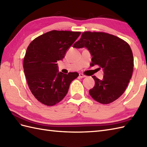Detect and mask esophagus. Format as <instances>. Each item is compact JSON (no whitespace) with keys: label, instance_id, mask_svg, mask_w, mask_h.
Segmentation results:
<instances>
[{"label":"esophagus","instance_id":"1","mask_svg":"<svg viewBox=\"0 0 147 147\" xmlns=\"http://www.w3.org/2000/svg\"><path fill=\"white\" fill-rule=\"evenodd\" d=\"M79 77L80 78H85L86 76L84 75V74H83L82 73H80V74H79Z\"/></svg>","mask_w":147,"mask_h":147}]
</instances>
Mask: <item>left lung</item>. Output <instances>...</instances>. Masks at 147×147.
<instances>
[{
    "label": "left lung",
    "instance_id": "left-lung-1",
    "mask_svg": "<svg viewBox=\"0 0 147 147\" xmlns=\"http://www.w3.org/2000/svg\"><path fill=\"white\" fill-rule=\"evenodd\" d=\"M73 47L88 49L92 59L90 65H98L104 76H95V86L89 91L99 103L107 104L115 101L126 89L133 70V55L128 43L117 36L103 32H83Z\"/></svg>",
    "mask_w": 147,
    "mask_h": 147
}]
</instances>
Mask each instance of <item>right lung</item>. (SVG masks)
<instances>
[{
  "label": "right lung",
  "mask_w": 147,
  "mask_h": 147,
  "mask_svg": "<svg viewBox=\"0 0 147 147\" xmlns=\"http://www.w3.org/2000/svg\"><path fill=\"white\" fill-rule=\"evenodd\" d=\"M81 32L53 30L30 43L24 58L23 67L28 85L34 96L44 105L52 106L66 95L76 72L63 74L57 62L62 61Z\"/></svg>",
  "instance_id": "right-lung-1"
}]
</instances>
